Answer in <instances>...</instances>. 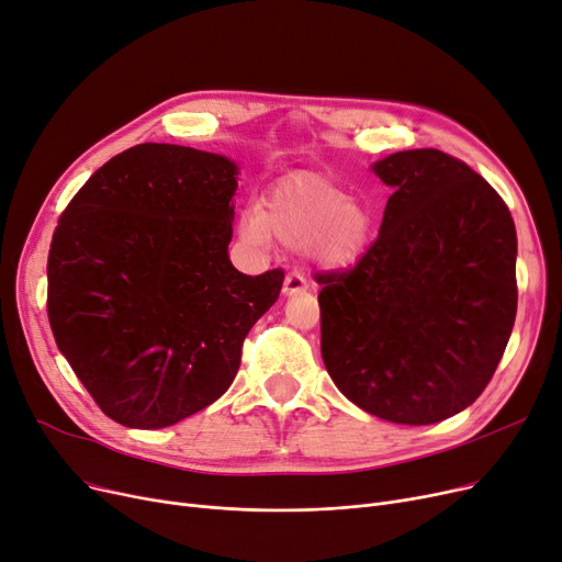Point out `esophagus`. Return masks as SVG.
<instances>
[{
    "label": "esophagus",
    "mask_w": 562,
    "mask_h": 562,
    "mask_svg": "<svg viewBox=\"0 0 562 562\" xmlns=\"http://www.w3.org/2000/svg\"><path fill=\"white\" fill-rule=\"evenodd\" d=\"M305 289H307V280H305V276H303V273L294 271V273H289V276L284 278V284H282L284 296H296V294H303Z\"/></svg>",
    "instance_id": "1"
}]
</instances>
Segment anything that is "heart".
I'll list each match as a JSON object with an SVG mask.
<instances>
[{
    "label": "heart",
    "instance_id": "1",
    "mask_svg": "<svg viewBox=\"0 0 562 562\" xmlns=\"http://www.w3.org/2000/svg\"><path fill=\"white\" fill-rule=\"evenodd\" d=\"M372 213L345 188L316 175H296L268 190L263 209L246 211L240 234L257 246L276 236L326 268H347L372 238Z\"/></svg>",
    "mask_w": 562,
    "mask_h": 562
}]
</instances>
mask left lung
I'll return each mask as SVG.
<instances>
[{
  "instance_id": "left-lung-1",
  "label": "left lung",
  "mask_w": 562,
  "mask_h": 562,
  "mask_svg": "<svg viewBox=\"0 0 562 562\" xmlns=\"http://www.w3.org/2000/svg\"><path fill=\"white\" fill-rule=\"evenodd\" d=\"M393 188L353 268L322 271V356L339 393L397 425H431L492 381L517 316V229L501 194L438 149L374 162Z\"/></svg>"
}]
</instances>
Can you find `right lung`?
Segmentation results:
<instances>
[{
    "label": "right lung",
    "instance_id": "1",
    "mask_svg": "<svg viewBox=\"0 0 562 562\" xmlns=\"http://www.w3.org/2000/svg\"><path fill=\"white\" fill-rule=\"evenodd\" d=\"M236 165L177 144H137L89 177L47 255L55 341L108 418L160 429L232 385L243 339L284 271L229 261Z\"/></svg>",
    "mask_w": 562,
    "mask_h": 562
}]
</instances>
